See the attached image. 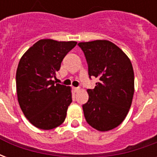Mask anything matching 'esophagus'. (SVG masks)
Listing matches in <instances>:
<instances>
[{"label":"esophagus","mask_w":157,"mask_h":157,"mask_svg":"<svg viewBox=\"0 0 157 157\" xmlns=\"http://www.w3.org/2000/svg\"><path fill=\"white\" fill-rule=\"evenodd\" d=\"M80 90H81L80 87H73V91H74L75 92H78Z\"/></svg>","instance_id":"obj_1"}]
</instances>
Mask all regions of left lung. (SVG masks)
<instances>
[{
	"label": "left lung",
	"mask_w": 157,
	"mask_h": 157,
	"mask_svg": "<svg viewBox=\"0 0 157 157\" xmlns=\"http://www.w3.org/2000/svg\"><path fill=\"white\" fill-rule=\"evenodd\" d=\"M90 78L99 80L88 89V101L82 106L86 122L98 131H109L124 120L135 92L131 61L121 48L108 40L81 42Z\"/></svg>",
	"instance_id": "8db88e82"
}]
</instances>
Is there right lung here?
Wrapping results in <instances>:
<instances>
[{
  "instance_id": "obj_1",
  "label": "right lung",
  "mask_w": 157,
  "mask_h": 157,
  "mask_svg": "<svg viewBox=\"0 0 157 157\" xmlns=\"http://www.w3.org/2000/svg\"><path fill=\"white\" fill-rule=\"evenodd\" d=\"M75 41L41 39L27 50L19 61L16 74L19 105L29 121L48 130L65 121L72 102L71 88L53 79Z\"/></svg>"
}]
</instances>
